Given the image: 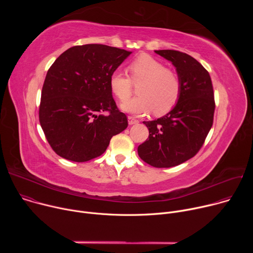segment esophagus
<instances>
[{
    "instance_id": "esophagus-1",
    "label": "esophagus",
    "mask_w": 253,
    "mask_h": 253,
    "mask_svg": "<svg viewBox=\"0 0 253 253\" xmlns=\"http://www.w3.org/2000/svg\"><path fill=\"white\" fill-rule=\"evenodd\" d=\"M128 123H129V125H133V124L139 123V121L136 118L132 117V116H128Z\"/></svg>"
}]
</instances>
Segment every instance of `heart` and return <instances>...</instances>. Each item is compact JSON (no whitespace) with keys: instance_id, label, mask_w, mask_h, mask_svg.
Returning a JSON list of instances; mask_svg holds the SVG:
<instances>
[{"instance_id":"b5f03b06","label":"heart","mask_w":253,"mask_h":253,"mask_svg":"<svg viewBox=\"0 0 253 253\" xmlns=\"http://www.w3.org/2000/svg\"><path fill=\"white\" fill-rule=\"evenodd\" d=\"M129 77L121 72L110 76L109 85L113 94L120 100L129 99L133 84L138 86L137 97L121 104L123 110L134 114L162 116L170 112L181 95V81L171 69L154 57L142 54L128 66Z\"/></svg>"}]
</instances>
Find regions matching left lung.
I'll return each mask as SVG.
<instances>
[{
    "mask_svg": "<svg viewBox=\"0 0 253 253\" xmlns=\"http://www.w3.org/2000/svg\"><path fill=\"white\" fill-rule=\"evenodd\" d=\"M155 53L176 68L181 95L165 116L143 122L149 137L138 146V155L153 167L168 168L192 158L202 147L213 124L214 93L207 70L193 57L175 50Z\"/></svg>",
    "mask_w": 253,
    "mask_h": 253,
    "instance_id": "1",
    "label": "left lung"
}]
</instances>
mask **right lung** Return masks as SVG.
I'll list each match as a JSON object with an SVG mask.
<instances>
[{
	"mask_svg": "<svg viewBox=\"0 0 253 253\" xmlns=\"http://www.w3.org/2000/svg\"><path fill=\"white\" fill-rule=\"evenodd\" d=\"M132 52L101 44L74 46L47 72L39 119L52 149L86 162L102 155L128 120L112 96L110 76Z\"/></svg>",
	"mask_w": 253,
	"mask_h": 253,
	"instance_id": "right-lung-1",
	"label": "right lung"
}]
</instances>
